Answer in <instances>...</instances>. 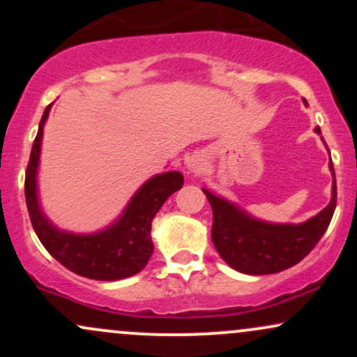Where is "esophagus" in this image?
Returning <instances> with one entry per match:
<instances>
[{
    "label": "esophagus",
    "mask_w": 357,
    "mask_h": 357,
    "mask_svg": "<svg viewBox=\"0 0 357 357\" xmlns=\"http://www.w3.org/2000/svg\"><path fill=\"white\" fill-rule=\"evenodd\" d=\"M204 166H206V155L204 154H195L191 155V159L188 161V173L191 176H199L203 173Z\"/></svg>",
    "instance_id": "obj_1"
}]
</instances>
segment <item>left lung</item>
Segmentation results:
<instances>
[{
  "label": "left lung",
  "instance_id": "left-lung-1",
  "mask_svg": "<svg viewBox=\"0 0 357 357\" xmlns=\"http://www.w3.org/2000/svg\"><path fill=\"white\" fill-rule=\"evenodd\" d=\"M315 132L321 134V129L315 127ZM329 167L334 176L331 203L321 213L298 225H275L257 220L236 204L203 188L213 210L211 240L220 257L241 273L268 275L294 267L309 255L329 227L337 202L333 161Z\"/></svg>",
  "mask_w": 357,
  "mask_h": 357
}]
</instances>
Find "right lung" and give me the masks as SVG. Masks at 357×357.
Returning <instances> with one entry per match:
<instances>
[{"label":"right lung","mask_w":357,"mask_h":357,"mask_svg":"<svg viewBox=\"0 0 357 357\" xmlns=\"http://www.w3.org/2000/svg\"><path fill=\"white\" fill-rule=\"evenodd\" d=\"M50 109L52 104L45 109L40 121L38 134L33 141L24 176V198L36 236L55 260L77 275L93 280H121L136 275L146 267L153 255V218L166 199L174 191L181 190L183 174L178 171H169L155 174L146 181L132 196L116 223L105 230L90 235L61 231L43 215L36 192V171L42 149L43 126Z\"/></svg>","instance_id":"right-lung-1"}]
</instances>
